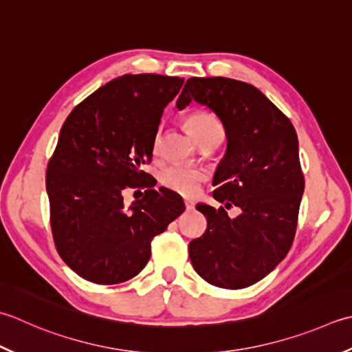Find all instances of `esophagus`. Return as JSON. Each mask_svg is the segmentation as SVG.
Masks as SVG:
<instances>
[{"mask_svg": "<svg viewBox=\"0 0 352 352\" xmlns=\"http://www.w3.org/2000/svg\"><path fill=\"white\" fill-rule=\"evenodd\" d=\"M184 206H186V209H188V210H192V209H194V201H189V199H186V201H184Z\"/></svg>", "mask_w": 352, "mask_h": 352, "instance_id": "esophagus-1", "label": "esophagus"}]
</instances>
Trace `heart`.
<instances>
[{"mask_svg": "<svg viewBox=\"0 0 352 352\" xmlns=\"http://www.w3.org/2000/svg\"><path fill=\"white\" fill-rule=\"evenodd\" d=\"M186 125H188L190 134L194 135V139L197 142L201 140L206 135L223 133L221 123H219L215 116L208 111L192 113L188 117V120H186ZM160 139L162 134L160 131H158L153 142L154 153H158ZM160 182L164 188L174 190L177 194H180L183 197H194L199 189V184L204 182V174L201 170L184 166V164H172V166H168L162 172Z\"/></svg>", "mask_w": 352, "mask_h": 352, "instance_id": "b5f03b06", "label": "heart"}]
</instances>
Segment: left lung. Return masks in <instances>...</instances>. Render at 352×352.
I'll use <instances>...</instances> for the list:
<instances>
[{"instance_id":"1","label":"left lung","mask_w":352,"mask_h":352,"mask_svg":"<svg viewBox=\"0 0 352 352\" xmlns=\"http://www.w3.org/2000/svg\"><path fill=\"white\" fill-rule=\"evenodd\" d=\"M192 100L221 120L227 148L213 175V198L223 208L199 203L208 229L189 243L195 272L209 284L229 290L265 278L293 244L305 182L298 134L280 109L247 82L229 78H190L177 108Z\"/></svg>"}]
</instances>
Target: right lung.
Returning a JSON list of instances; mask_svg holds the SVG:
<instances>
[{"label":"right lung","instance_id":"right-lung-1","mask_svg":"<svg viewBox=\"0 0 352 352\" xmlns=\"http://www.w3.org/2000/svg\"><path fill=\"white\" fill-rule=\"evenodd\" d=\"M184 79L153 73L123 74L96 89L60 128L45 186L56 250L64 263L94 284H120L139 274L151 241L184 212L183 198L155 190L142 164L153 158L163 109ZM147 183L124 208L126 185Z\"/></svg>","mask_w":352,"mask_h":352}]
</instances>
